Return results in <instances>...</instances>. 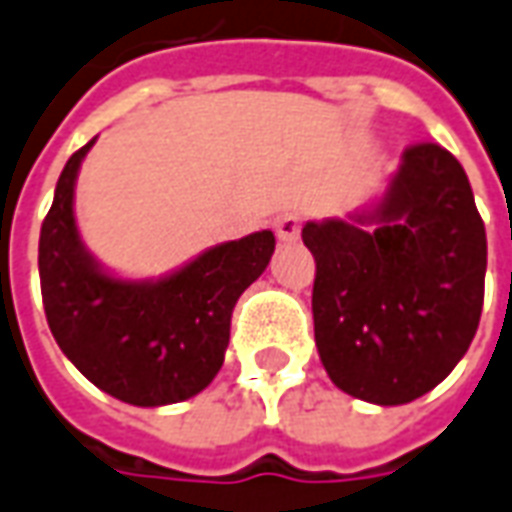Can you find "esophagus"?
Wrapping results in <instances>:
<instances>
[{
  "label": "esophagus",
  "mask_w": 512,
  "mask_h": 512,
  "mask_svg": "<svg viewBox=\"0 0 512 512\" xmlns=\"http://www.w3.org/2000/svg\"><path fill=\"white\" fill-rule=\"evenodd\" d=\"M273 228H276V236L281 242H296L298 233H301V219L296 214H281L276 216Z\"/></svg>",
  "instance_id": "1"
}]
</instances>
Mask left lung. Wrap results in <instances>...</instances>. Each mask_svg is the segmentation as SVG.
<instances>
[{
    "label": "left lung",
    "mask_w": 512,
    "mask_h": 512,
    "mask_svg": "<svg viewBox=\"0 0 512 512\" xmlns=\"http://www.w3.org/2000/svg\"><path fill=\"white\" fill-rule=\"evenodd\" d=\"M312 321L329 380L403 406L454 372L485 301L488 236L454 154L417 143L386 194L349 219L307 222Z\"/></svg>",
    "instance_id": "8db88e82"
}]
</instances>
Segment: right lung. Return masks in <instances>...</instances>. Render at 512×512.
<instances>
[{"mask_svg": "<svg viewBox=\"0 0 512 512\" xmlns=\"http://www.w3.org/2000/svg\"><path fill=\"white\" fill-rule=\"evenodd\" d=\"M95 137L67 160L41 222L39 276L47 324L72 366L101 392L132 406L183 403L222 369L239 296L264 273L273 231L200 253L157 281L106 273L84 248L72 197Z\"/></svg>", "mask_w": 512, "mask_h": 512, "instance_id": "1", "label": "right lung"}]
</instances>
